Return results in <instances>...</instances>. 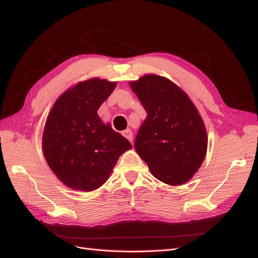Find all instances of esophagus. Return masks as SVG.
<instances>
[{
	"mask_svg": "<svg viewBox=\"0 0 258 258\" xmlns=\"http://www.w3.org/2000/svg\"><path fill=\"white\" fill-rule=\"evenodd\" d=\"M121 135H122L124 138H126V139H128L131 143H132V141H134V135H132V131H131L130 129L123 130V131L121 132Z\"/></svg>",
	"mask_w": 258,
	"mask_h": 258,
	"instance_id": "34e87169",
	"label": "esophagus"
}]
</instances>
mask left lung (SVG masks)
<instances>
[{"instance_id":"8db88e82","label":"left lung","mask_w":258,"mask_h":258,"mask_svg":"<svg viewBox=\"0 0 258 258\" xmlns=\"http://www.w3.org/2000/svg\"><path fill=\"white\" fill-rule=\"evenodd\" d=\"M147 113L136 137V151L152 174L169 185L194 176L205 160L204 120L186 93L166 77L147 74L130 83Z\"/></svg>"}]
</instances>
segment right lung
Wrapping results in <instances>:
<instances>
[{"label": "right lung", "mask_w": 258, "mask_h": 258, "mask_svg": "<svg viewBox=\"0 0 258 258\" xmlns=\"http://www.w3.org/2000/svg\"><path fill=\"white\" fill-rule=\"evenodd\" d=\"M115 87V82L106 80L84 81L62 93L51 107L43 132V153L52 172L70 188H99L119 156L132 148L97 113Z\"/></svg>", "instance_id": "1"}]
</instances>
